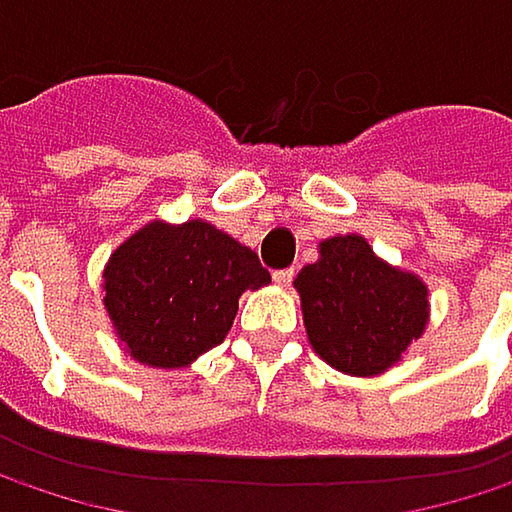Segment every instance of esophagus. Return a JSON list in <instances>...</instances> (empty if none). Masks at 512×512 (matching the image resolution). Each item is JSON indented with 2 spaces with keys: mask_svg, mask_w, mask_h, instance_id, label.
<instances>
[{
  "mask_svg": "<svg viewBox=\"0 0 512 512\" xmlns=\"http://www.w3.org/2000/svg\"><path fill=\"white\" fill-rule=\"evenodd\" d=\"M293 275H296V269H278V272H272V281L278 287H290L293 284Z\"/></svg>",
  "mask_w": 512,
  "mask_h": 512,
  "instance_id": "34e87169",
  "label": "esophagus"
}]
</instances>
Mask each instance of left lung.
I'll list each match as a JSON object with an SVG mask.
<instances>
[{"label": "left lung", "instance_id": "obj_1", "mask_svg": "<svg viewBox=\"0 0 512 512\" xmlns=\"http://www.w3.org/2000/svg\"><path fill=\"white\" fill-rule=\"evenodd\" d=\"M317 249L293 281L311 350L350 376L385 373L430 323L427 284L382 260L361 234H335Z\"/></svg>", "mask_w": 512, "mask_h": 512}]
</instances>
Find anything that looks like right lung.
Instances as JSON below:
<instances>
[{"instance_id":"obj_1","label":"right lung","mask_w":512,"mask_h":512,"mask_svg":"<svg viewBox=\"0 0 512 512\" xmlns=\"http://www.w3.org/2000/svg\"><path fill=\"white\" fill-rule=\"evenodd\" d=\"M269 281L255 252L207 219H154L109 255L100 287L121 350L180 370L222 344L240 296Z\"/></svg>"}]
</instances>
